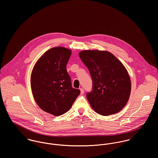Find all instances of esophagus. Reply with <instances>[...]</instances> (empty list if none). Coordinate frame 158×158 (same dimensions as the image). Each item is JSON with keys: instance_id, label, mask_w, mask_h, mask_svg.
I'll use <instances>...</instances> for the list:
<instances>
[{"instance_id": "obj_1", "label": "esophagus", "mask_w": 158, "mask_h": 158, "mask_svg": "<svg viewBox=\"0 0 158 158\" xmlns=\"http://www.w3.org/2000/svg\"><path fill=\"white\" fill-rule=\"evenodd\" d=\"M80 91H81V94H83L84 93V88H80Z\"/></svg>"}]
</instances>
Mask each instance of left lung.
<instances>
[{
  "label": "left lung",
  "mask_w": 158,
  "mask_h": 158,
  "mask_svg": "<svg viewBox=\"0 0 158 158\" xmlns=\"http://www.w3.org/2000/svg\"><path fill=\"white\" fill-rule=\"evenodd\" d=\"M79 55L93 81V90L87 94L92 108L102 116L119 112L127 103L131 88L123 63L107 51L83 50Z\"/></svg>",
  "instance_id": "8db88e82"
}]
</instances>
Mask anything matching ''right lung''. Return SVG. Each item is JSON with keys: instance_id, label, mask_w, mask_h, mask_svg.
I'll list each match as a JSON object with an SVG mask.
<instances>
[{"instance_id": "obj_1", "label": "right lung", "mask_w": 158, "mask_h": 158, "mask_svg": "<svg viewBox=\"0 0 158 158\" xmlns=\"http://www.w3.org/2000/svg\"><path fill=\"white\" fill-rule=\"evenodd\" d=\"M70 50L54 47L36 62L31 74V88L36 104L44 111L60 116L68 111L81 91L72 87L66 66Z\"/></svg>"}]
</instances>
